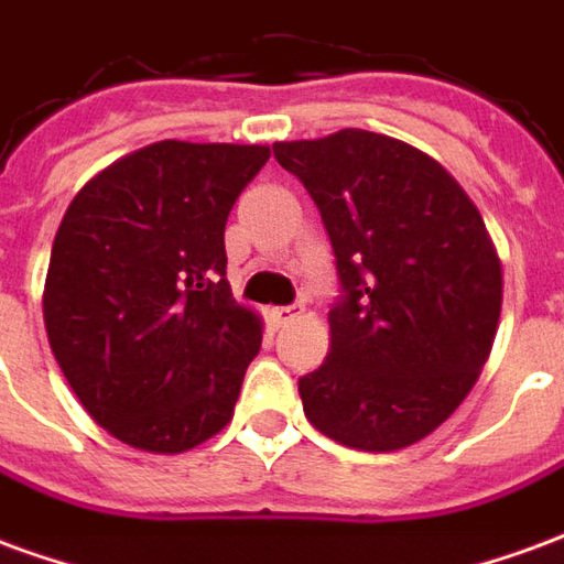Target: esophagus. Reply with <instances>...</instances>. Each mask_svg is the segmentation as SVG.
<instances>
[{
	"instance_id": "obj_1",
	"label": "esophagus",
	"mask_w": 564,
	"mask_h": 564,
	"mask_svg": "<svg viewBox=\"0 0 564 564\" xmlns=\"http://www.w3.org/2000/svg\"><path fill=\"white\" fill-rule=\"evenodd\" d=\"M295 314H299V307H295V305H281V307H271V311H269L271 323H274L278 329H281V326H286V323H290Z\"/></svg>"
}]
</instances>
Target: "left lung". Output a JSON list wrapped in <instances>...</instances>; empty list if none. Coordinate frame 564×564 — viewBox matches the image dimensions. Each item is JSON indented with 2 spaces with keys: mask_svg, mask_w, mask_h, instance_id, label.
Listing matches in <instances>:
<instances>
[{
  "mask_svg": "<svg viewBox=\"0 0 564 564\" xmlns=\"http://www.w3.org/2000/svg\"><path fill=\"white\" fill-rule=\"evenodd\" d=\"M274 160L314 198L341 293L326 362L299 378L307 420L368 453L416 444L492 350L501 265L484 217L444 165L378 132L278 141Z\"/></svg>",
  "mask_w": 564,
  "mask_h": 564,
  "instance_id": "8db88e82",
  "label": "left lung"
}]
</instances>
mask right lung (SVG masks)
Wrapping results in <instances>:
<instances>
[{
    "label": "right lung",
    "mask_w": 564,
    "mask_h": 564,
    "mask_svg": "<svg viewBox=\"0 0 564 564\" xmlns=\"http://www.w3.org/2000/svg\"><path fill=\"white\" fill-rule=\"evenodd\" d=\"M262 144L160 141L72 198L51 250L44 326L96 423L184 453L232 420L262 326L226 281V217Z\"/></svg>",
    "instance_id": "add662e5"
}]
</instances>
